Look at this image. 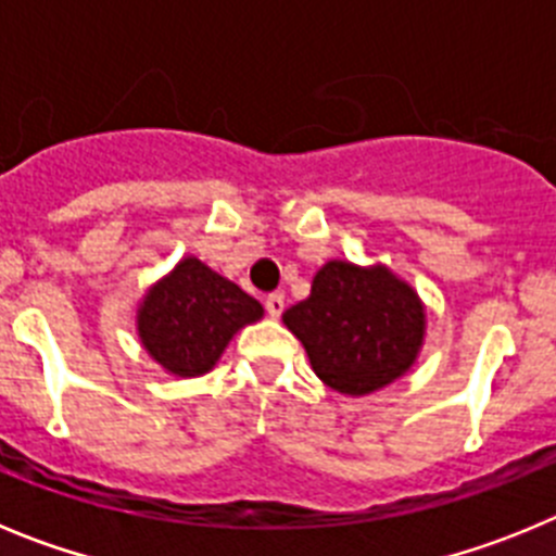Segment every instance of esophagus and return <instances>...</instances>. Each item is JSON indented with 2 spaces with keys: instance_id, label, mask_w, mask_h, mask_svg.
I'll return each instance as SVG.
<instances>
[{
  "instance_id": "34e87169",
  "label": "esophagus",
  "mask_w": 556,
  "mask_h": 556,
  "mask_svg": "<svg viewBox=\"0 0 556 556\" xmlns=\"http://www.w3.org/2000/svg\"><path fill=\"white\" fill-rule=\"evenodd\" d=\"M264 306H267V314L273 317V320H278L283 314V294L281 292H273L267 294V301H264Z\"/></svg>"
}]
</instances>
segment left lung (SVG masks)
I'll use <instances>...</instances> for the list:
<instances>
[{"instance_id": "obj_1", "label": "left lung", "mask_w": 556, "mask_h": 556, "mask_svg": "<svg viewBox=\"0 0 556 556\" xmlns=\"http://www.w3.org/2000/svg\"><path fill=\"white\" fill-rule=\"evenodd\" d=\"M281 320L323 384L351 397L404 378L426 342V303L387 264L331 258L314 275L312 294Z\"/></svg>"}]
</instances>
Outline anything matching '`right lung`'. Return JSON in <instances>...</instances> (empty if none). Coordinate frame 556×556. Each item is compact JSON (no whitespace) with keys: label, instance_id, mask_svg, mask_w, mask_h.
<instances>
[{"label":"right lung","instance_id":"obj_1","mask_svg":"<svg viewBox=\"0 0 556 556\" xmlns=\"http://www.w3.org/2000/svg\"><path fill=\"white\" fill-rule=\"evenodd\" d=\"M262 317L264 306L242 287L198 255H184L139 301L136 333L169 376L198 378L214 370L236 333Z\"/></svg>","mask_w":556,"mask_h":556}]
</instances>
